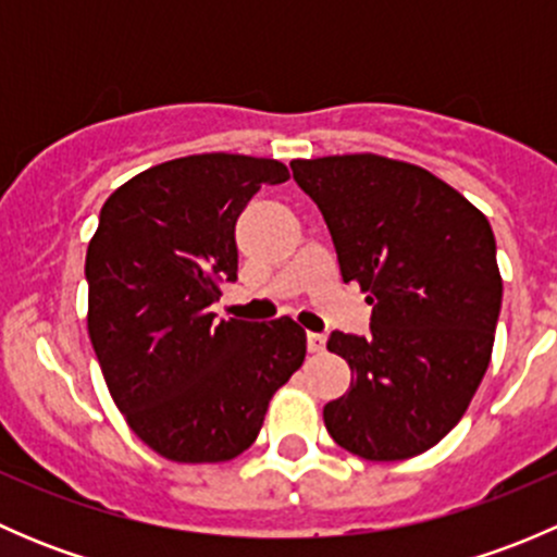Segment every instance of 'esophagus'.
I'll return each mask as SVG.
<instances>
[{
  "mask_svg": "<svg viewBox=\"0 0 557 557\" xmlns=\"http://www.w3.org/2000/svg\"><path fill=\"white\" fill-rule=\"evenodd\" d=\"M307 350H310V352H323L325 350V336L310 331V334H307Z\"/></svg>",
  "mask_w": 557,
  "mask_h": 557,
  "instance_id": "esophagus-1",
  "label": "esophagus"
}]
</instances>
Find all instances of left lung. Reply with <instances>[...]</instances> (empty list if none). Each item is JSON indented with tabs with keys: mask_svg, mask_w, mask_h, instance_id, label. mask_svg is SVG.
Segmentation results:
<instances>
[{
	"mask_svg": "<svg viewBox=\"0 0 557 557\" xmlns=\"http://www.w3.org/2000/svg\"><path fill=\"white\" fill-rule=\"evenodd\" d=\"M318 205L345 283L372 305V334L334 331L350 391L323 407L331 440L404 460L445 440L491 363L502 274L487 218L423 166L374 153L290 161Z\"/></svg>",
	"mask_w": 557,
	"mask_h": 557,
	"instance_id": "left-lung-1",
	"label": "left lung"
}]
</instances>
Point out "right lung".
<instances>
[{"label": "right lung", "instance_id": "obj_1", "mask_svg": "<svg viewBox=\"0 0 557 557\" xmlns=\"http://www.w3.org/2000/svg\"><path fill=\"white\" fill-rule=\"evenodd\" d=\"M288 166L239 153L164 161L112 190L88 243V336L128 429L177 463H221L256 442L269 401L305 363L294 318L215 320L237 280L234 226Z\"/></svg>", "mask_w": 557, "mask_h": 557}]
</instances>
